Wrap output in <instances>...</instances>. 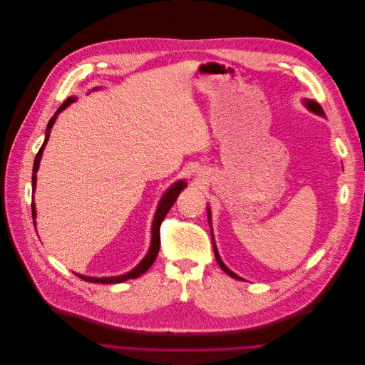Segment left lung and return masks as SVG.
Returning a JSON list of instances; mask_svg holds the SVG:
<instances>
[{
	"mask_svg": "<svg viewBox=\"0 0 365 365\" xmlns=\"http://www.w3.org/2000/svg\"><path fill=\"white\" fill-rule=\"evenodd\" d=\"M304 106L310 110V111H314L315 114H319V115H322L324 114V111H322V108H321V106L318 102H315V101H309V99H304ZM207 220H211V211L207 210ZM210 224H211V221H210ZM214 239V237H212ZM214 244V252H215V258H217V263L220 264V267L227 273V274H230L232 277H235V279H242V277H239L236 273H233L227 266H225L222 262H221V258H220V254H218V251H217V247H215V242H212ZM244 281V279H242Z\"/></svg>",
	"mask_w": 365,
	"mask_h": 365,
	"instance_id": "8db88e82",
	"label": "left lung"
}]
</instances>
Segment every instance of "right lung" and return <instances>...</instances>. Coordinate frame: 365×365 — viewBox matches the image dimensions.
Masks as SVG:
<instances>
[{"mask_svg":"<svg viewBox=\"0 0 365 365\" xmlns=\"http://www.w3.org/2000/svg\"><path fill=\"white\" fill-rule=\"evenodd\" d=\"M76 101V98H68L62 106L58 108V111L55 113V115L50 118L48 125H47V129H46V140L41 145V148L38 150L37 155H36V160H34V168H32V188L36 190V182H37V170H38V166H40V160H41V155H43V150L48 141V136H50V129L53 128L55 125V120L58 117V114L65 110L69 103H73ZM187 187V182L185 181H178L173 184L170 188H168V192L163 195V197L160 199L159 202V206H158V211H155V215H154V221H153V229H151V245H150V250L147 252V255L143 258V262L138 264L133 270L128 272L126 274H121V276H113V277H89V276H83V274H78L76 273L78 277H81V279L88 281V282H93V284H118V282H125L128 279H135V277L141 276L143 273H145L151 264L154 263L155 257H158L159 254V248H160V224L163 221V218L166 217V214L169 212V210L172 207V205L175 203L178 195L182 192V190ZM37 214H36V203L32 202V218L36 220ZM34 225H36V221H34Z\"/></svg>","mask_w":365,"mask_h":365,"instance_id":"add662e5","label":"right lung"}]
</instances>
